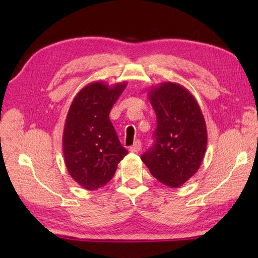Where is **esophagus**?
Returning <instances> with one entry per match:
<instances>
[{"label": "esophagus", "instance_id": "1", "mask_svg": "<svg viewBox=\"0 0 258 258\" xmlns=\"http://www.w3.org/2000/svg\"><path fill=\"white\" fill-rule=\"evenodd\" d=\"M141 149H142V143L140 141H136L135 143L130 147V151L132 153H139L141 151Z\"/></svg>", "mask_w": 258, "mask_h": 258}]
</instances>
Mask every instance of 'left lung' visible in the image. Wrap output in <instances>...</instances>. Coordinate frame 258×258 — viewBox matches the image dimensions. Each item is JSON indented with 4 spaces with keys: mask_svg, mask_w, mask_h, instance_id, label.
Wrapping results in <instances>:
<instances>
[{
    "mask_svg": "<svg viewBox=\"0 0 258 258\" xmlns=\"http://www.w3.org/2000/svg\"><path fill=\"white\" fill-rule=\"evenodd\" d=\"M149 100L157 118L155 142L141 156L151 174L164 185L178 188L199 171L207 145L202 109L193 94L178 83L152 86Z\"/></svg>",
    "mask_w": 258,
    "mask_h": 258,
    "instance_id": "left-lung-1",
    "label": "left lung"
}]
</instances>
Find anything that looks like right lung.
I'll return each instance as SVG.
<instances>
[{
	"mask_svg": "<svg viewBox=\"0 0 258 258\" xmlns=\"http://www.w3.org/2000/svg\"><path fill=\"white\" fill-rule=\"evenodd\" d=\"M126 85L92 82L71 104L62 141L64 161L71 177L84 189L95 190L107 184L128 153L108 117Z\"/></svg>",
	"mask_w": 258,
	"mask_h": 258,
	"instance_id": "right-lung-1",
	"label": "right lung"
}]
</instances>
